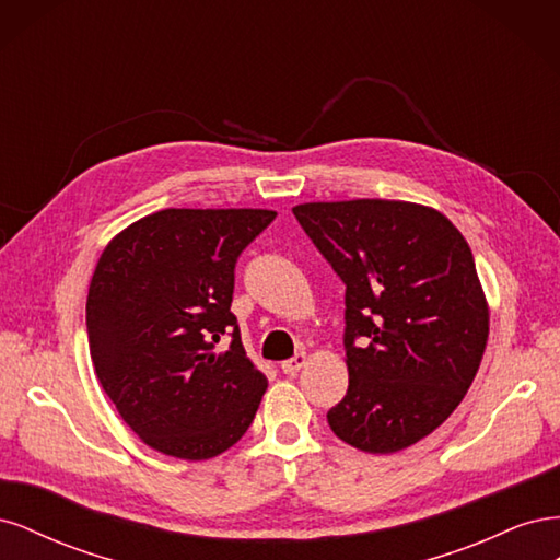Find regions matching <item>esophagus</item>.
Wrapping results in <instances>:
<instances>
[{
  "label": "esophagus",
  "instance_id": "34e87169",
  "mask_svg": "<svg viewBox=\"0 0 560 560\" xmlns=\"http://www.w3.org/2000/svg\"><path fill=\"white\" fill-rule=\"evenodd\" d=\"M306 362H308V354L306 352H296L294 358H290V360H284L282 364H280V369L284 371V374H290V376H294L299 369H303L306 366Z\"/></svg>",
  "mask_w": 560,
  "mask_h": 560
}]
</instances>
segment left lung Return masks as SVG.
Wrapping results in <instances>:
<instances>
[{"mask_svg":"<svg viewBox=\"0 0 560 560\" xmlns=\"http://www.w3.org/2000/svg\"><path fill=\"white\" fill-rule=\"evenodd\" d=\"M346 284L348 393L329 428L366 453L434 432L463 401L488 341V303L463 233L404 200L303 202L294 210Z\"/></svg>","mask_w":560,"mask_h":560,"instance_id":"obj_1","label":"left lung"}]
</instances>
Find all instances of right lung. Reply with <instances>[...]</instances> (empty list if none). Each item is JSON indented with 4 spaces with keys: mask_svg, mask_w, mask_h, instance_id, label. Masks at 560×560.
<instances>
[{
    "mask_svg": "<svg viewBox=\"0 0 560 560\" xmlns=\"http://www.w3.org/2000/svg\"><path fill=\"white\" fill-rule=\"evenodd\" d=\"M273 210H161L105 247L86 327L100 385L142 442L208 460L252 425L266 376L231 313L235 261ZM224 335L232 346L214 353Z\"/></svg>",
    "mask_w": 560,
    "mask_h": 560,
    "instance_id": "obj_1",
    "label": "right lung"
}]
</instances>
